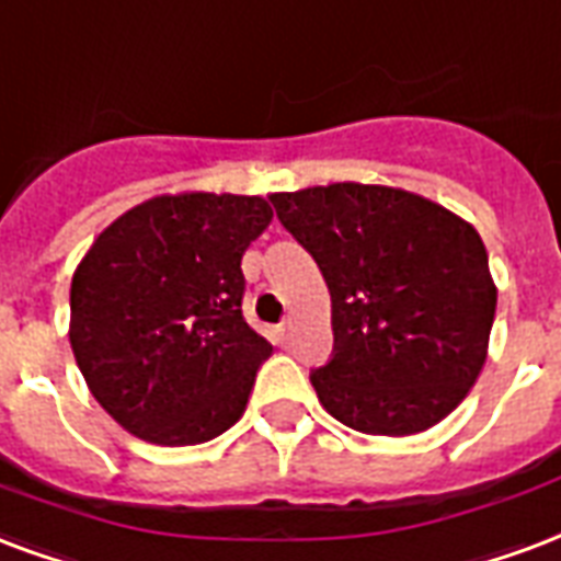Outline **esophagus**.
<instances>
[{
	"mask_svg": "<svg viewBox=\"0 0 561 561\" xmlns=\"http://www.w3.org/2000/svg\"><path fill=\"white\" fill-rule=\"evenodd\" d=\"M275 340L280 348H289V345H293V340H296V322H293V319L280 322V325L275 328Z\"/></svg>",
	"mask_w": 561,
	"mask_h": 561,
	"instance_id": "34e87169",
	"label": "esophagus"
}]
</instances>
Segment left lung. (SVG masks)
I'll list each match as a JSON object with an SVG mask.
<instances>
[{
    "label": "left lung",
    "mask_w": 561,
    "mask_h": 561,
    "mask_svg": "<svg viewBox=\"0 0 561 561\" xmlns=\"http://www.w3.org/2000/svg\"><path fill=\"white\" fill-rule=\"evenodd\" d=\"M331 293L334 357L313 369L328 414L405 437L453 414L488 360L496 286L465 218L393 185L268 195Z\"/></svg>",
    "instance_id": "obj_1"
}]
</instances>
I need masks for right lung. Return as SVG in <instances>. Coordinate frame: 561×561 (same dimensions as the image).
Returning <instances> with one entry per match:
<instances>
[{
  "mask_svg": "<svg viewBox=\"0 0 561 561\" xmlns=\"http://www.w3.org/2000/svg\"><path fill=\"white\" fill-rule=\"evenodd\" d=\"M268 225L260 195H159L115 218L76 265V364L129 435L195 446L245 414L272 345L242 316V254Z\"/></svg>",
  "mask_w": 561,
  "mask_h": 561,
  "instance_id": "obj_1",
  "label": "right lung"
}]
</instances>
